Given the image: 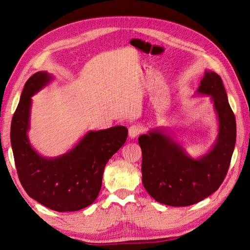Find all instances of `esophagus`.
Returning <instances> with one entry per match:
<instances>
[{"instance_id":"34e87169","label":"esophagus","mask_w":250,"mask_h":250,"mask_svg":"<svg viewBox=\"0 0 250 250\" xmlns=\"http://www.w3.org/2000/svg\"><path fill=\"white\" fill-rule=\"evenodd\" d=\"M128 132H129V137L131 139H134V138H137L138 135L142 132V127L140 125H132L129 127V130H128Z\"/></svg>"}]
</instances>
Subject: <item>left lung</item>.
<instances>
[{"label":"left lung","instance_id":"left-lung-1","mask_svg":"<svg viewBox=\"0 0 250 250\" xmlns=\"http://www.w3.org/2000/svg\"><path fill=\"white\" fill-rule=\"evenodd\" d=\"M197 94L210 96L219 121L216 143L207 154L194 160L158 128L139 138L143 185L151 197L166 206L188 207L208 197L229 168L237 127L221 77L206 71Z\"/></svg>","mask_w":250,"mask_h":250}]
</instances>
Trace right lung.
<instances>
[{"mask_svg":"<svg viewBox=\"0 0 250 250\" xmlns=\"http://www.w3.org/2000/svg\"><path fill=\"white\" fill-rule=\"evenodd\" d=\"M47 72L30 77L11 121L10 140L22 188L30 197L56 211H75L92 204L102 186L105 165L124 145L128 129L115 126L88 131L69 152L46 158L28 139L31 97L51 81Z\"/></svg>","mask_w":250,"mask_h":250,"instance_id":"1","label":"right lung"}]
</instances>
